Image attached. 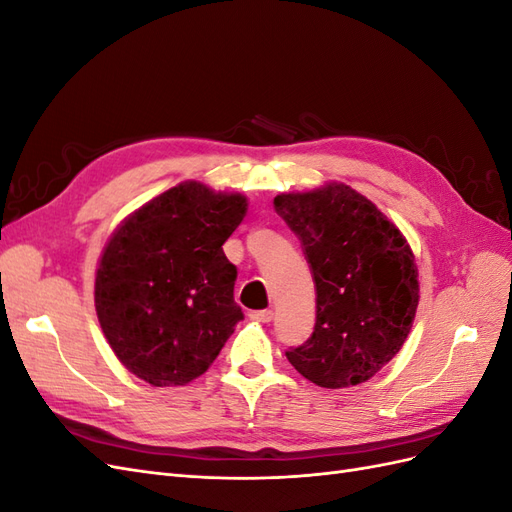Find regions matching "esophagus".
<instances>
[{"label": "esophagus", "instance_id": "obj_1", "mask_svg": "<svg viewBox=\"0 0 512 512\" xmlns=\"http://www.w3.org/2000/svg\"><path fill=\"white\" fill-rule=\"evenodd\" d=\"M250 318L258 320V322H271L273 312H271V309H254V312H250Z\"/></svg>", "mask_w": 512, "mask_h": 512}]
</instances>
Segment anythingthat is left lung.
I'll return each mask as SVG.
<instances>
[{"label": "left lung", "instance_id": "obj_1", "mask_svg": "<svg viewBox=\"0 0 512 512\" xmlns=\"http://www.w3.org/2000/svg\"><path fill=\"white\" fill-rule=\"evenodd\" d=\"M275 211L299 237L316 286V324L286 359L324 389L356 386L404 346L418 305L414 254L399 228L344 183L280 194Z\"/></svg>", "mask_w": 512, "mask_h": 512}]
</instances>
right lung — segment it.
Wrapping results in <instances>:
<instances>
[{
    "instance_id": "right-lung-1",
    "label": "right lung",
    "mask_w": 512,
    "mask_h": 512,
    "mask_svg": "<svg viewBox=\"0 0 512 512\" xmlns=\"http://www.w3.org/2000/svg\"><path fill=\"white\" fill-rule=\"evenodd\" d=\"M247 213L241 194L200 183L149 200L106 243L96 273V312L117 359L153 386L205 374L243 320L237 267L222 245Z\"/></svg>"
}]
</instances>
